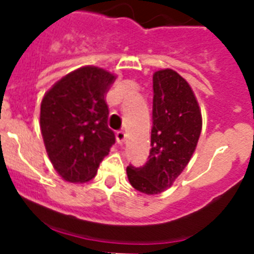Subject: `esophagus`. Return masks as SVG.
I'll return each instance as SVG.
<instances>
[{"label": "esophagus", "mask_w": 254, "mask_h": 254, "mask_svg": "<svg viewBox=\"0 0 254 254\" xmlns=\"http://www.w3.org/2000/svg\"><path fill=\"white\" fill-rule=\"evenodd\" d=\"M116 137H117V142L121 143V145H122V143L126 142V138H127V134H126L123 131H118V132H117V133H116Z\"/></svg>", "instance_id": "34e87169"}]
</instances>
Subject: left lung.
I'll return each mask as SVG.
<instances>
[{"mask_svg":"<svg viewBox=\"0 0 254 254\" xmlns=\"http://www.w3.org/2000/svg\"><path fill=\"white\" fill-rule=\"evenodd\" d=\"M151 149L146 164L127 167L134 190L159 194L174 183L190 163L201 129L202 117L190 84L170 68L152 76Z\"/></svg>","mask_w":254,"mask_h":254,"instance_id":"1","label":"left lung"}]
</instances>
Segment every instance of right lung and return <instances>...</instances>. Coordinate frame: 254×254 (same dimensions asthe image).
<instances>
[{
  "instance_id": "obj_1",
  "label": "right lung",
  "mask_w": 254,
  "mask_h": 254,
  "mask_svg": "<svg viewBox=\"0 0 254 254\" xmlns=\"http://www.w3.org/2000/svg\"><path fill=\"white\" fill-rule=\"evenodd\" d=\"M114 80L105 69L85 66L61 78L42 100L40 131L47 154L64 181L93 179L116 142L105 103Z\"/></svg>"
}]
</instances>
